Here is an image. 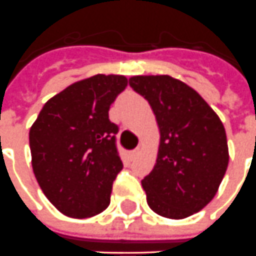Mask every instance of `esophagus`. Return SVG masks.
Listing matches in <instances>:
<instances>
[{"label":"esophagus","mask_w":256,"mask_h":256,"mask_svg":"<svg viewBox=\"0 0 256 256\" xmlns=\"http://www.w3.org/2000/svg\"><path fill=\"white\" fill-rule=\"evenodd\" d=\"M139 154H140V148H136V149H134V150L131 152L132 158H135V156H139Z\"/></svg>","instance_id":"obj_1"}]
</instances>
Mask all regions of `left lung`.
Returning <instances> with one entry per match:
<instances>
[{
    "label": "left lung",
    "mask_w": 256,
    "mask_h": 256,
    "mask_svg": "<svg viewBox=\"0 0 256 256\" xmlns=\"http://www.w3.org/2000/svg\"><path fill=\"white\" fill-rule=\"evenodd\" d=\"M130 84L149 102L160 131L156 164L142 180L148 205L167 219H185L212 200L224 177V126L198 92L178 79L139 75Z\"/></svg>",
    "instance_id": "8db88e82"
}]
</instances>
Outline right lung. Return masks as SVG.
<instances>
[{
	"label": "right lung",
	"instance_id": "add662e5",
	"mask_svg": "<svg viewBox=\"0 0 256 256\" xmlns=\"http://www.w3.org/2000/svg\"><path fill=\"white\" fill-rule=\"evenodd\" d=\"M128 84L122 75H94L51 98L29 131L32 167L42 191L65 216L84 219L110 205L122 170L110 106Z\"/></svg>",
	"mask_w": 256,
	"mask_h": 256
}]
</instances>
